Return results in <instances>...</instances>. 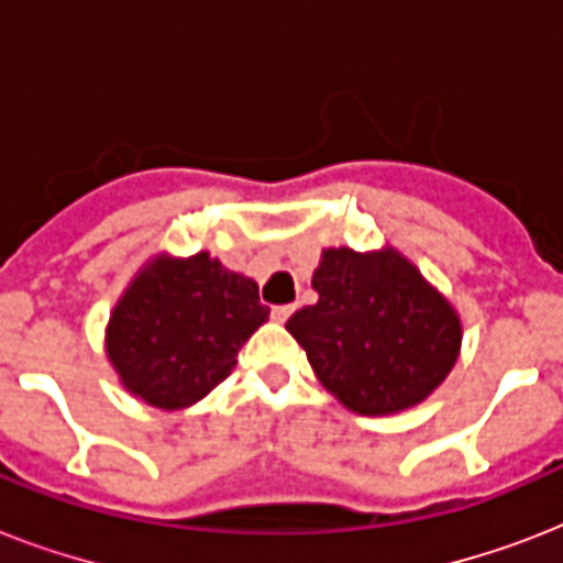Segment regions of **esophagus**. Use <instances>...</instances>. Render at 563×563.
<instances>
[{"label":"esophagus","instance_id":"34e87169","mask_svg":"<svg viewBox=\"0 0 563 563\" xmlns=\"http://www.w3.org/2000/svg\"><path fill=\"white\" fill-rule=\"evenodd\" d=\"M291 309H295V307H289V303H280V307H272V318H274V321H280V324H283V321H286V318L291 316Z\"/></svg>","mask_w":563,"mask_h":563}]
</instances>
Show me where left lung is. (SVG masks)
Returning <instances> with one entry per match:
<instances>
[{"instance_id":"left-lung-1","label":"left lung","mask_w":563,"mask_h":563,"mask_svg":"<svg viewBox=\"0 0 563 563\" xmlns=\"http://www.w3.org/2000/svg\"><path fill=\"white\" fill-rule=\"evenodd\" d=\"M312 289L286 330L327 391L356 415H394L444 383L462 347V321L394 247H327Z\"/></svg>"}]
</instances>
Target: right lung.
I'll use <instances>...</instances> for the list:
<instances>
[{
  "mask_svg": "<svg viewBox=\"0 0 563 563\" xmlns=\"http://www.w3.org/2000/svg\"><path fill=\"white\" fill-rule=\"evenodd\" d=\"M265 318L260 286L207 251L157 256L110 312L108 360L148 406L187 409L233 371L239 347Z\"/></svg>",
  "mask_w": 563,
  "mask_h": 563,
  "instance_id": "right-lung-1",
  "label": "right lung"
}]
</instances>
